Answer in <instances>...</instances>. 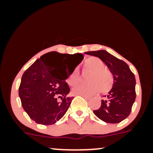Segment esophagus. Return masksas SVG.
Instances as JSON below:
<instances>
[{
	"mask_svg": "<svg viewBox=\"0 0 153 153\" xmlns=\"http://www.w3.org/2000/svg\"><path fill=\"white\" fill-rule=\"evenodd\" d=\"M82 96V97H83L85 99H86V100L90 99V97H88V96Z\"/></svg>",
	"mask_w": 153,
	"mask_h": 153,
	"instance_id": "34e87169",
	"label": "esophagus"
}]
</instances>
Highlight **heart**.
<instances>
[{"instance_id":"1","label":"heart","mask_w":153,"mask_h":153,"mask_svg":"<svg viewBox=\"0 0 153 153\" xmlns=\"http://www.w3.org/2000/svg\"><path fill=\"white\" fill-rule=\"evenodd\" d=\"M84 69L90 72L85 85H76L73 88V93L75 95L90 96L96 94L99 91L103 94L108 92L114 84V77L111 72L105 68L104 62L96 57H90L84 62ZM79 81V71L78 68L72 72L68 79L70 85L73 86Z\"/></svg>"}]
</instances>
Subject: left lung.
<instances>
[{
	"label": "left lung",
	"instance_id": "1",
	"mask_svg": "<svg viewBox=\"0 0 153 153\" xmlns=\"http://www.w3.org/2000/svg\"><path fill=\"white\" fill-rule=\"evenodd\" d=\"M85 54L101 59L114 77L112 88L101 100V107L94 111V114L106 123L121 122L129 115L136 98L134 75L127 63L106 50L86 52Z\"/></svg>",
	"mask_w": 153,
	"mask_h": 153
}]
</instances>
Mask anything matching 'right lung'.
<instances>
[{
	"label": "right lung",
	"instance_id": "1",
	"mask_svg": "<svg viewBox=\"0 0 153 153\" xmlns=\"http://www.w3.org/2000/svg\"><path fill=\"white\" fill-rule=\"evenodd\" d=\"M76 66L83 59L78 53ZM69 54L57 52L47 53L36 59L22 75L19 95L24 109L37 124L50 125L59 121L69 108L73 97L65 80V60Z\"/></svg>",
	"mask_w": 153,
	"mask_h": 153
}]
</instances>
